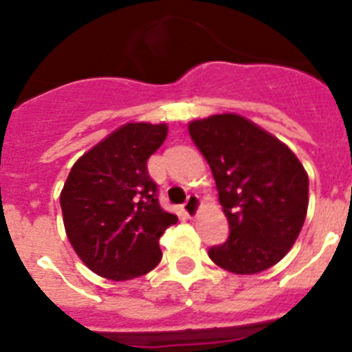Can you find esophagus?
<instances>
[{"instance_id":"1","label":"esophagus","mask_w":352,"mask_h":352,"mask_svg":"<svg viewBox=\"0 0 352 352\" xmlns=\"http://www.w3.org/2000/svg\"><path fill=\"white\" fill-rule=\"evenodd\" d=\"M199 197L195 194H190L188 197H186L185 204H183V210H185V213L188 214V217H195L199 211Z\"/></svg>"}]
</instances>
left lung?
<instances>
[{"label":"left lung","mask_w":352,"mask_h":352,"mask_svg":"<svg viewBox=\"0 0 352 352\" xmlns=\"http://www.w3.org/2000/svg\"><path fill=\"white\" fill-rule=\"evenodd\" d=\"M188 133L213 173L229 222L226 243L208 256L220 268L254 275L294 245L309 208V176L291 149L238 114L195 120Z\"/></svg>","instance_id":"obj_1"}]
</instances>
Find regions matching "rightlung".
Returning <instances> with one entry per match:
<instances>
[{
	"mask_svg": "<svg viewBox=\"0 0 352 352\" xmlns=\"http://www.w3.org/2000/svg\"><path fill=\"white\" fill-rule=\"evenodd\" d=\"M166 138V123H126L72 167L60 195L65 229L96 275L130 280L160 263L158 239L178 217L158 204L146 164Z\"/></svg>",
	"mask_w": 352,
	"mask_h": 352,
	"instance_id": "1",
	"label": "right lung"
}]
</instances>
